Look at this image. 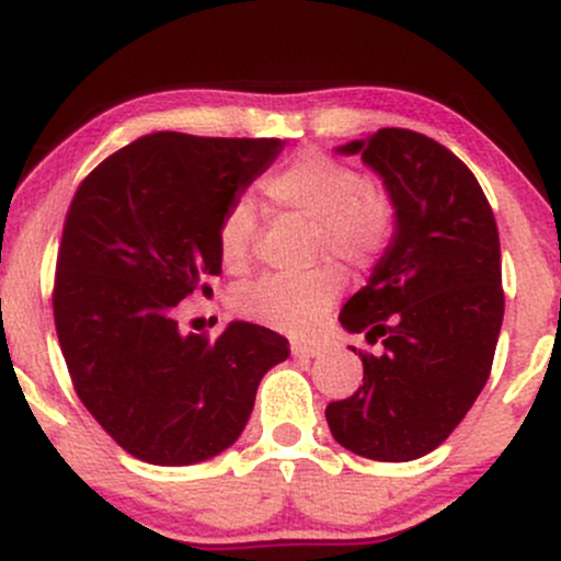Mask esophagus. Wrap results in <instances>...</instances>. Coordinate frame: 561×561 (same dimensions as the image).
<instances>
[{
  "label": "esophagus",
  "instance_id": "esophagus-1",
  "mask_svg": "<svg viewBox=\"0 0 561 561\" xmlns=\"http://www.w3.org/2000/svg\"><path fill=\"white\" fill-rule=\"evenodd\" d=\"M289 351H293L295 358H317L321 353V347L313 343H302V340H295V343L289 345Z\"/></svg>",
  "mask_w": 561,
  "mask_h": 561
}]
</instances>
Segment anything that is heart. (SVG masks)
Returning <instances> with one entry per match:
<instances>
[{
  "mask_svg": "<svg viewBox=\"0 0 561 561\" xmlns=\"http://www.w3.org/2000/svg\"><path fill=\"white\" fill-rule=\"evenodd\" d=\"M263 192L282 214L313 221V259H340L353 268H371L396 240V199L382 184L321 150H302L263 182ZM259 210L250 197H234L218 221V255L224 268L242 274L253 261ZM345 289L337 266L300 276H261L237 287L231 306L242 319L287 334H308Z\"/></svg>",
  "mask_w": 561,
  "mask_h": 561,
  "instance_id": "obj_1",
  "label": "heart"
}]
</instances>
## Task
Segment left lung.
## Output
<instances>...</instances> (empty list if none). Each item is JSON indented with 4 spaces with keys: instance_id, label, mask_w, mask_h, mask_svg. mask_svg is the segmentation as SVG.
Instances as JSON below:
<instances>
[{
    "instance_id": "8db88e82",
    "label": "left lung",
    "mask_w": 561,
    "mask_h": 561,
    "mask_svg": "<svg viewBox=\"0 0 561 561\" xmlns=\"http://www.w3.org/2000/svg\"><path fill=\"white\" fill-rule=\"evenodd\" d=\"M340 152H362L385 179L398 231L340 311L382 351H358L364 385L327 405V422L353 454L411 461L459 427L491 377L504 321L499 227L474 173L420 131L379 128Z\"/></svg>"
}]
</instances>
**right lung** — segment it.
<instances>
[{"instance_id": "obj_1", "label": "right lung", "mask_w": 561, "mask_h": 561, "mask_svg": "<svg viewBox=\"0 0 561 561\" xmlns=\"http://www.w3.org/2000/svg\"><path fill=\"white\" fill-rule=\"evenodd\" d=\"M279 139L158 131L107 156L79 184L57 250L53 311L76 396L121 448L179 467L240 437L261 377L287 337L234 321L179 332V302L210 298L218 221L279 156Z\"/></svg>"}]
</instances>
